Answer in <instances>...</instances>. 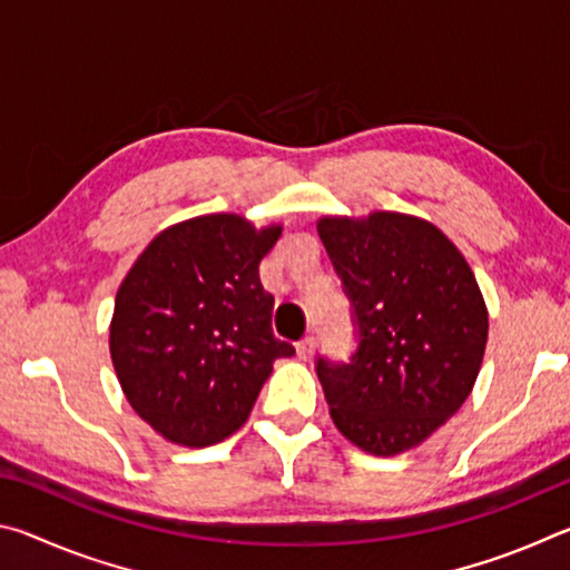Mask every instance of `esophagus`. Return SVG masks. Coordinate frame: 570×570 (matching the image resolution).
Wrapping results in <instances>:
<instances>
[{"label": "esophagus", "mask_w": 570, "mask_h": 570, "mask_svg": "<svg viewBox=\"0 0 570 570\" xmlns=\"http://www.w3.org/2000/svg\"><path fill=\"white\" fill-rule=\"evenodd\" d=\"M314 346H316L314 336H304L302 342H296V354H298V360H304V362L312 360V354H314Z\"/></svg>", "instance_id": "1"}]
</instances>
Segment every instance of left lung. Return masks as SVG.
<instances>
[{"mask_svg": "<svg viewBox=\"0 0 570 570\" xmlns=\"http://www.w3.org/2000/svg\"><path fill=\"white\" fill-rule=\"evenodd\" d=\"M316 228L356 330L350 360H316L330 414L356 448L400 455L442 428L478 380L488 308L475 274L430 220L377 210Z\"/></svg>", "mask_w": 570, "mask_h": 570, "instance_id": "1", "label": "left lung"}]
</instances>
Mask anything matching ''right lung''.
I'll return each mask as SVG.
<instances>
[{"mask_svg": "<svg viewBox=\"0 0 570 570\" xmlns=\"http://www.w3.org/2000/svg\"><path fill=\"white\" fill-rule=\"evenodd\" d=\"M282 226L210 214L163 230L115 296L110 354L130 407L176 445L208 448L248 420L278 356L258 264Z\"/></svg>", "mask_w": 570, "mask_h": 570, "instance_id": "1", "label": "right lung"}]
</instances>
